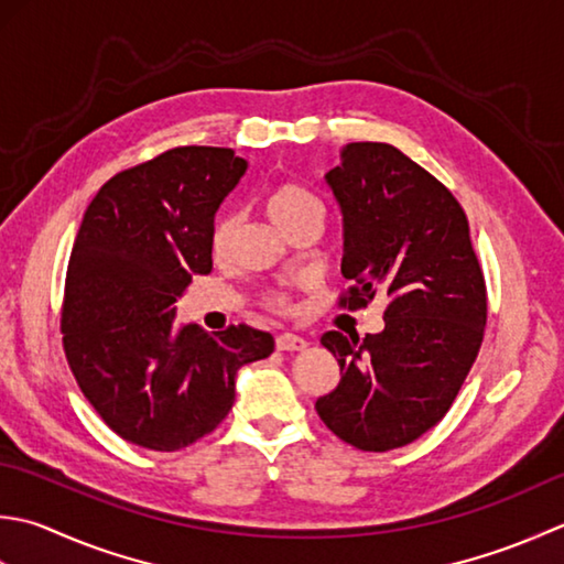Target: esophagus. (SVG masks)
Here are the masks:
<instances>
[{
    "instance_id": "obj_1",
    "label": "esophagus",
    "mask_w": 564,
    "mask_h": 564,
    "mask_svg": "<svg viewBox=\"0 0 564 564\" xmlns=\"http://www.w3.org/2000/svg\"><path fill=\"white\" fill-rule=\"evenodd\" d=\"M274 346H278V350L292 352V350H304L308 343L302 336H296V333H280L278 340H274Z\"/></svg>"
}]
</instances>
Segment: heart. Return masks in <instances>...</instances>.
Masks as SVG:
<instances>
[{
  "mask_svg": "<svg viewBox=\"0 0 564 564\" xmlns=\"http://www.w3.org/2000/svg\"><path fill=\"white\" fill-rule=\"evenodd\" d=\"M265 209L270 214V218L274 224H278L282 231H290V228L299 221H304V218L321 214V202L312 189H306L304 185H299V182H280V185H274L268 194L265 199ZM234 214L221 212L214 218V226H212V252L216 258H221L231 248V240H234ZM265 304L270 308H278V312H284L286 306H290V299L286 294L280 292H272L265 296Z\"/></svg>",
  "mask_w": 564,
  "mask_h": 564,
  "instance_id": "1",
  "label": "heart"
}]
</instances>
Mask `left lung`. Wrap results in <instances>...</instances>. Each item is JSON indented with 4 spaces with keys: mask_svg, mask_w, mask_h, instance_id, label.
<instances>
[{
    "mask_svg": "<svg viewBox=\"0 0 564 564\" xmlns=\"http://www.w3.org/2000/svg\"><path fill=\"white\" fill-rule=\"evenodd\" d=\"M343 214V308L387 294L384 330L321 336L340 382L321 421L358 451L409 445L438 423L473 367L487 326V284L463 206L389 143H348L326 172Z\"/></svg>",
    "mask_w": 564,
    "mask_h": 564,
    "instance_id": "8db88e82",
    "label": "left lung"
}]
</instances>
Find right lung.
Instances as JSON below:
<instances>
[{"mask_svg":"<svg viewBox=\"0 0 564 564\" xmlns=\"http://www.w3.org/2000/svg\"><path fill=\"white\" fill-rule=\"evenodd\" d=\"M246 170L231 148H172L113 175L77 231L65 358L107 426L148 451L209 435L234 406L236 372L274 350L270 333L246 324H172L192 274L212 272L214 214Z\"/></svg>","mask_w":564,"mask_h":564,"instance_id":"add662e5","label":"right lung"}]
</instances>
